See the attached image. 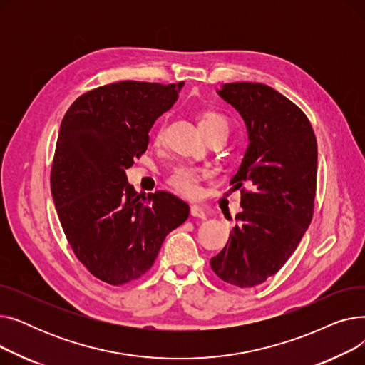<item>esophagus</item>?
Here are the masks:
<instances>
[{
  "mask_svg": "<svg viewBox=\"0 0 365 365\" xmlns=\"http://www.w3.org/2000/svg\"><path fill=\"white\" fill-rule=\"evenodd\" d=\"M190 216L194 217H200V219H205V212L204 208L200 207V205H190Z\"/></svg>",
  "mask_w": 365,
  "mask_h": 365,
  "instance_id": "obj_1",
  "label": "esophagus"
}]
</instances>
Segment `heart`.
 <instances>
[{
	"instance_id": "heart-1",
	"label": "heart",
	"mask_w": 365,
	"mask_h": 365,
	"mask_svg": "<svg viewBox=\"0 0 365 365\" xmlns=\"http://www.w3.org/2000/svg\"><path fill=\"white\" fill-rule=\"evenodd\" d=\"M200 127L204 133L213 131V130H225L229 131V121L219 112L208 110L201 115ZM165 139V123H161L155 133H153V142L155 145H161ZM207 178V173L195 168V167H179L168 176V185L176 190V192L194 198L200 192L201 182Z\"/></svg>"
}]
</instances>
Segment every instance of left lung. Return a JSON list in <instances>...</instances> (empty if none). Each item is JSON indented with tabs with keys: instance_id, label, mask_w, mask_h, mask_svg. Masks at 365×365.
Segmentation results:
<instances>
[{
	"instance_id": "1",
	"label": "left lung",
	"mask_w": 365,
	"mask_h": 365,
	"mask_svg": "<svg viewBox=\"0 0 365 365\" xmlns=\"http://www.w3.org/2000/svg\"><path fill=\"white\" fill-rule=\"evenodd\" d=\"M217 93L240 112L250 143L231 180L242 212L210 264L222 281L250 289L281 269L312 220L317 139L303 110L269 86L229 83Z\"/></svg>"
}]
</instances>
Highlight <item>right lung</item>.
Instances as JSON below:
<instances>
[{
	"mask_svg": "<svg viewBox=\"0 0 365 365\" xmlns=\"http://www.w3.org/2000/svg\"><path fill=\"white\" fill-rule=\"evenodd\" d=\"M183 84L102 86L80 96L62 120L50 178L53 201L76 259L106 284L146 274L165 237L189 216V205L176 195L157 190L142 197L125 176Z\"/></svg>",
	"mask_w": 365,
	"mask_h": 365,
	"instance_id": "add662e5",
	"label": "right lung"
}]
</instances>
